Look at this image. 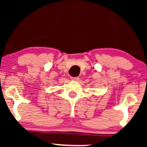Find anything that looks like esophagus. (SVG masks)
Masks as SVG:
<instances>
[{
	"label": "esophagus",
	"mask_w": 147,
	"mask_h": 147,
	"mask_svg": "<svg viewBox=\"0 0 147 147\" xmlns=\"http://www.w3.org/2000/svg\"><path fill=\"white\" fill-rule=\"evenodd\" d=\"M71 80L73 81H78L79 80V78H73V77H72V78H71Z\"/></svg>",
	"instance_id": "obj_1"
}]
</instances>
